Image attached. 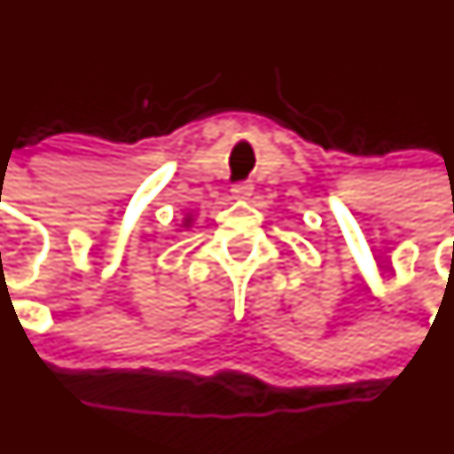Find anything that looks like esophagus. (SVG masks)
<instances>
[{"label": "esophagus", "instance_id": "34e87169", "mask_svg": "<svg viewBox=\"0 0 454 454\" xmlns=\"http://www.w3.org/2000/svg\"><path fill=\"white\" fill-rule=\"evenodd\" d=\"M231 196L233 199H247V196H251V185H247V183H236V185L231 187Z\"/></svg>", "mask_w": 454, "mask_h": 454}]
</instances>
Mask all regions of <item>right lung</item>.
Returning <instances> with one entry per match:
<instances>
[{"label":"right lung","mask_w":454,"mask_h":454,"mask_svg":"<svg viewBox=\"0 0 454 454\" xmlns=\"http://www.w3.org/2000/svg\"><path fill=\"white\" fill-rule=\"evenodd\" d=\"M187 223H190V221H187ZM187 223H185V225H187Z\"/></svg>","instance_id":"1"}]
</instances>
